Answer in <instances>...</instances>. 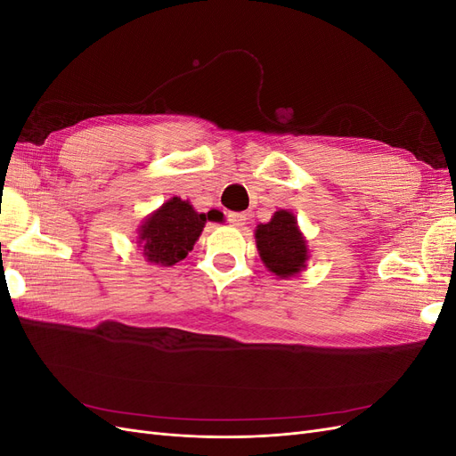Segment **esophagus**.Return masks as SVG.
I'll return each instance as SVG.
<instances>
[{
	"label": "esophagus",
	"mask_w": 456,
	"mask_h": 456,
	"mask_svg": "<svg viewBox=\"0 0 456 456\" xmlns=\"http://www.w3.org/2000/svg\"><path fill=\"white\" fill-rule=\"evenodd\" d=\"M245 220H247V215H245V213H228V223H230L232 226L240 228V226L245 224Z\"/></svg>",
	"instance_id": "34e87169"
}]
</instances>
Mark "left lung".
Here are the masks:
<instances>
[{
  "mask_svg": "<svg viewBox=\"0 0 456 456\" xmlns=\"http://www.w3.org/2000/svg\"><path fill=\"white\" fill-rule=\"evenodd\" d=\"M255 240L265 266L281 280L306 268L308 245L293 213L275 211L270 223L256 226Z\"/></svg>",
  "mask_w": 456,
  "mask_h": 456,
  "instance_id": "8db88e82",
  "label": "left lung"
}]
</instances>
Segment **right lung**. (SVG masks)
Instances as JSON below:
<instances>
[{
	"instance_id": "right-lung-1",
	"label": "right lung",
	"mask_w": 456,
	"mask_h": 456,
	"mask_svg": "<svg viewBox=\"0 0 456 456\" xmlns=\"http://www.w3.org/2000/svg\"><path fill=\"white\" fill-rule=\"evenodd\" d=\"M207 216L181 198L165 201L158 211L146 216L139 230L142 255L159 266H173L184 260L201 236Z\"/></svg>"
}]
</instances>
